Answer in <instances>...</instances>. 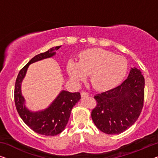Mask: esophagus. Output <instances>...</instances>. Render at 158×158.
I'll return each instance as SVG.
<instances>
[{
	"label": "esophagus",
	"instance_id": "obj_1",
	"mask_svg": "<svg viewBox=\"0 0 158 158\" xmlns=\"http://www.w3.org/2000/svg\"><path fill=\"white\" fill-rule=\"evenodd\" d=\"M89 94L88 93L85 92V91H82V92L81 93V97H86V96H89Z\"/></svg>",
	"mask_w": 158,
	"mask_h": 158
}]
</instances>
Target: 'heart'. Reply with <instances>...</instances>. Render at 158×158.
<instances>
[{"mask_svg":"<svg viewBox=\"0 0 158 158\" xmlns=\"http://www.w3.org/2000/svg\"><path fill=\"white\" fill-rule=\"evenodd\" d=\"M67 71L73 81L79 83L90 75L95 89L108 90L117 86L128 72V62L124 57L101 48L85 50L79 55V62L69 60Z\"/></svg>","mask_w":158,"mask_h":158,"instance_id":"obj_1","label":"heart"}]
</instances>
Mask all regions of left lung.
Listing matches in <instances>:
<instances>
[{
    "label": "left lung",
    "mask_w": 158,
    "mask_h": 158,
    "mask_svg": "<svg viewBox=\"0 0 158 158\" xmlns=\"http://www.w3.org/2000/svg\"><path fill=\"white\" fill-rule=\"evenodd\" d=\"M144 89V77L140 69L134 67L121 85L94 96L96 106L91 111V118L96 126L109 135L120 134L130 128L143 107Z\"/></svg>",
    "instance_id": "8db88e82"
}]
</instances>
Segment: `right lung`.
Returning <instances> with one entry per match:
<instances>
[{
	"mask_svg": "<svg viewBox=\"0 0 158 158\" xmlns=\"http://www.w3.org/2000/svg\"><path fill=\"white\" fill-rule=\"evenodd\" d=\"M61 46L50 48L45 52L35 56L20 70L16 79L14 98L16 109L24 123L37 133L44 135H56L62 133L69 121L74 106L81 98L79 92L71 93L62 90L47 109L33 112L25 106V100L21 93V84L30 64L55 55Z\"/></svg>",
	"mask_w": 158,
	"mask_h": 158,
	"instance_id": "right-lung-1",
	"label": "right lung"
}]
</instances>
